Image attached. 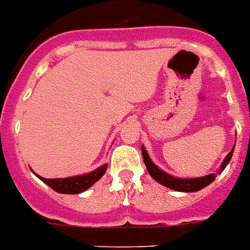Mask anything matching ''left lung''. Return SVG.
Instances as JSON below:
<instances>
[{
  "mask_svg": "<svg viewBox=\"0 0 250 250\" xmlns=\"http://www.w3.org/2000/svg\"><path fill=\"white\" fill-rule=\"evenodd\" d=\"M233 148L229 152V155L226 156V159L223 160L222 167H219L218 173L225 169L227 167V164L229 163V160L232 157ZM142 155H143V161L146 164V167L148 170L149 175L152 177L153 179L161 185L167 186L169 188L175 189V191H182V192H195V191H199V189L204 188L208 185H210L211 182L214 181L215 177H217V173H213V174L205 175V177H201V178H191V179H181L175 178V177H171L165 171L160 170L159 167L155 165V164L151 161L148 153L145 149V147H142Z\"/></svg>",
  "mask_w": 250,
  "mask_h": 250,
  "instance_id": "left-lung-1",
  "label": "left lung"
}]
</instances>
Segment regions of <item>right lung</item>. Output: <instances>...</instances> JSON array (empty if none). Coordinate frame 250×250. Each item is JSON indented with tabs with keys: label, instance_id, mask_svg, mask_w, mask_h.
<instances>
[{
	"label": "right lung",
	"instance_id": "obj_1",
	"mask_svg": "<svg viewBox=\"0 0 250 250\" xmlns=\"http://www.w3.org/2000/svg\"><path fill=\"white\" fill-rule=\"evenodd\" d=\"M108 164L102 165L101 167H98L91 173H87L85 175H79V177H69V178H54V179H46L40 177L42 182H45L46 185L51 187L54 191H57L59 193H69V195H75V193H80L87 189L89 187L95 183L98 179L102 178V175L104 174L107 170Z\"/></svg>",
	"mask_w": 250,
	"mask_h": 250
}]
</instances>
